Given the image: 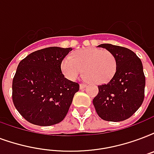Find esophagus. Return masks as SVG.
I'll list each match as a JSON object with an SVG mask.
<instances>
[{
    "label": "esophagus",
    "mask_w": 154,
    "mask_h": 154,
    "mask_svg": "<svg viewBox=\"0 0 154 154\" xmlns=\"http://www.w3.org/2000/svg\"><path fill=\"white\" fill-rule=\"evenodd\" d=\"M86 87V85L85 84H80V89H84V88Z\"/></svg>",
    "instance_id": "34e87169"
}]
</instances>
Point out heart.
Listing matches in <instances>:
<instances>
[{
    "label": "heart",
    "instance_id": "obj_1",
    "mask_svg": "<svg viewBox=\"0 0 154 154\" xmlns=\"http://www.w3.org/2000/svg\"><path fill=\"white\" fill-rule=\"evenodd\" d=\"M64 75L71 81L78 77L82 71L87 80L95 84L107 83L116 71V60L111 51L97 48L82 49L66 56L61 62Z\"/></svg>",
    "mask_w": 154,
    "mask_h": 154
}]
</instances>
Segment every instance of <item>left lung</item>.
Returning a JSON list of instances; mask_svg holds the SVG:
<instances>
[{
  "instance_id": "obj_1",
  "label": "left lung",
  "mask_w": 154,
  "mask_h": 154,
  "mask_svg": "<svg viewBox=\"0 0 154 154\" xmlns=\"http://www.w3.org/2000/svg\"><path fill=\"white\" fill-rule=\"evenodd\" d=\"M116 60V71L106 84L98 85V94L93 100L96 112L106 121L128 119L142 104L145 98V77L140 59L130 49L103 43Z\"/></svg>"
}]
</instances>
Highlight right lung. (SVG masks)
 <instances>
[{
    "label": "right lung",
    "instance_id": "1",
    "mask_svg": "<svg viewBox=\"0 0 154 154\" xmlns=\"http://www.w3.org/2000/svg\"><path fill=\"white\" fill-rule=\"evenodd\" d=\"M72 48L50 47L21 60L13 79L12 98L20 115L38 126H51L66 116L79 84L65 78L63 59Z\"/></svg>",
    "mask_w": 154,
    "mask_h": 154
}]
</instances>
